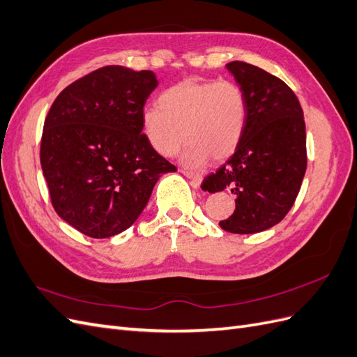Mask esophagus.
I'll return each mask as SVG.
<instances>
[{"label": "esophagus", "instance_id": "1", "mask_svg": "<svg viewBox=\"0 0 357 357\" xmlns=\"http://www.w3.org/2000/svg\"><path fill=\"white\" fill-rule=\"evenodd\" d=\"M182 173H184V175L192 182V184H195L196 187L197 185H200V182H202V175H199V173H195V172H190V170H182Z\"/></svg>", "mask_w": 357, "mask_h": 357}]
</instances>
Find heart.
I'll use <instances>...</instances> for the list:
<instances>
[{
  "instance_id": "1",
  "label": "heart",
  "mask_w": 357,
  "mask_h": 357,
  "mask_svg": "<svg viewBox=\"0 0 357 357\" xmlns=\"http://www.w3.org/2000/svg\"><path fill=\"white\" fill-rule=\"evenodd\" d=\"M247 121V101L230 80L187 79L162 91L158 107H146L142 126L160 154L175 155L185 142L184 161L200 166L209 155L224 160L236 151Z\"/></svg>"
}]
</instances>
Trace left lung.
Wrapping results in <instances>:
<instances>
[{
  "mask_svg": "<svg viewBox=\"0 0 357 357\" xmlns=\"http://www.w3.org/2000/svg\"><path fill=\"white\" fill-rule=\"evenodd\" d=\"M226 67L245 96V128L235 154L202 188H230L236 209L220 227L248 235L275 226L291 209L307 170V135L299 100L281 79L243 61Z\"/></svg>",
  "mask_w": 357,
  "mask_h": 357,
  "instance_id": "left-lung-1",
  "label": "left lung"
}]
</instances>
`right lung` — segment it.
I'll return each instance as SVG.
<instances>
[{
  "label": "right lung",
  "mask_w": 357,
  "mask_h": 357,
  "mask_svg": "<svg viewBox=\"0 0 357 357\" xmlns=\"http://www.w3.org/2000/svg\"><path fill=\"white\" fill-rule=\"evenodd\" d=\"M149 70L106 66L63 89L45 119L40 162L58 215L89 238L124 231L176 167L142 133Z\"/></svg>",
  "instance_id": "1"
}]
</instances>
